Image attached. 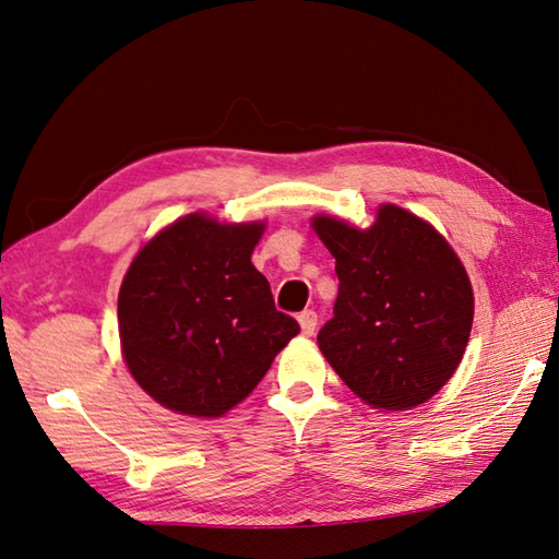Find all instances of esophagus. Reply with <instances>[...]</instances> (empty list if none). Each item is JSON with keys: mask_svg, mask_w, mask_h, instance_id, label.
Returning <instances> with one entry per match:
<instances>
[{"mask_svg": "<svg viewBox=\"0 0 559 559\" xmlns=\"http://www.w3.org/2000/svg\"><path fill=\"white\" fill-rule=\"evenodd\" d=\"M298 322H300V329H302L305 336H312V334H314V329H317V314H314L312 310H305V312L298 317Z\"/></svg>", "mask_w": 559, "mask_h": 559, "instance_id": "34e87169", "label": "esophagus"}]
</instances>
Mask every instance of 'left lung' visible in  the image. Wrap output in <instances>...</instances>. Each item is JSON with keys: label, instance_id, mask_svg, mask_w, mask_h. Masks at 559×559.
Here are the masks:
<instances>
[{"label": "left lung", "instance_id": "1", "mask_svg": "<svg viewBox=\"0 0 559 559\" xmlns=\"http://www.w3.org/2000/svg\"><path fill=\"white\" fill-rule=\"evenodd\" d=\"M310 225L338 276L334 319L317 334L326 362L377 411L430 401L454 377L473 326V286L454 247L396 204H379L367 228L329 213Z\"/></svg>", "mask_w": 559, "mask_h": 559}]
</instances>
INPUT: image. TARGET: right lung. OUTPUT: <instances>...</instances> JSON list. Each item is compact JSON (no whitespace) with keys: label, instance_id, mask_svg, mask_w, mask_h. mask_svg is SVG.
<instances>
[{"label":"right lung","instance_id":"1","mask_svg":"<svg viewBox=\"0 0 559 559\" xmlns=\"http://www.w3.org/2000/svg\"><path fill=\"white\" fill-rule=\"evenodd\" d=\"M266 221L194 211L165 225L129 264L117 324L129 374L163 408L221 418L300 334L252 264Z\"/></svg>","mask_w":559,"mask_h":559}]
</instances>
